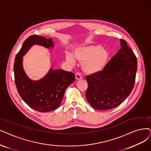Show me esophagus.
<instances>
[{
	"mask_svg": "<svg viewBox=\"0 0 151 151\" xmlns=\"http://www.w3.org/2000/svg\"><path fill=\"white\" fill-rule=\"evenodd\" d=\"M81 78H82V77H81V75H80V73H76L75 74V79H76V81L81 80Z\"/></svg>",
	"mask_w": 151,
	"mask_h": 151,
	"instance_id": "obj_1",
	"label": "esophagus"
}]
</instances>
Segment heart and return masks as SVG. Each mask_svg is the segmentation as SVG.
Instances as JSON below:
<instances>
[{
    "instance_id": "obj_1",
    "label": "heart",
    "mask_w": 151,
    "mask_h": 151,
    "mask_svg": "<svg viewBox=\"0 0 151 151\" xmlns=\"http://www.w3.org/2000/svg\"><path fill=\"white\" fill-rule=\"evenodd\" d=\"M110 57L108 50L99 45L90 44L76 48L73 55L66 53V60L70 64L75 63V58L81 63L83 71L88 75H95L101 73L106 67Z\"/></svg>"
}]
</instances>
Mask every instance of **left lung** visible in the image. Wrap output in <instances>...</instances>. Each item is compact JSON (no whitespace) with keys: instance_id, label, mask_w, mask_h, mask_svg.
I'll return each mask as SVG.
<instances>
[{"instance_id":"8db88e82","label":"left lung","mask_w":151,"mask_h":151,"mask_svg":"<svg viewBox=\"0 0 151 151\" xmlns=\"http://www.w3.org/2000/svg\"><path fill=\"white\" fill-rule=\"evenodd\" d=\"M121 49L99 74L86 76V98L99 110L114 108L131 94L134 86L137 61L127 42L120 39Z\"/></svg>"}]
</instances>
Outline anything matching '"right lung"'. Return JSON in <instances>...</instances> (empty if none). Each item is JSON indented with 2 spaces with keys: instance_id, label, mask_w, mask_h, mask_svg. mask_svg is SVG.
Returning <instances> with one entry per match:
<instances>
[{
  "instance_id": "add662e5",
  "label": "right lung",
  "mask_w": 151,
  "mask_h": 151,
  "mask_svg": "<svg viewBox=\"0 0 151 151\" xmlns=\"http://www.w3.org/2000/svg\"><path fill=\"white\" fill-rule=\"evenodd\" d=\"M34 45L49 50L54 47L52 38L37 35L28 37L15 58V82L19 95L28 106L38 112H49L59 107L66 89L74 82L75 75L71 72L51 68L40 80H31L24 71L23 57Z\"/></svg>"
}]
</instances>
